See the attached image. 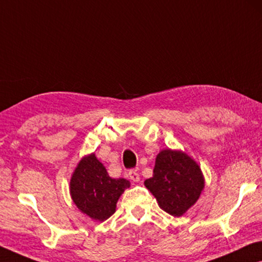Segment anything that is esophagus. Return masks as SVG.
Returning <instances> with one entry per match:
<instances>
[{
  "label": "esophagus",
  "instance_id": "34e87169",
  "mask_svg": "<svg viewBox=\"0 0 262 262\" xmlns=\"http://www.w3.org/2000/svg\"><path fill=\"white\" fill-rule=\"evenodd\" d=\"M128 177H130V179L132 180V182H139L140 178H139V173L135 171V170H130L128 171Z\"/></svg>",
  "mask_w": 262,
  "mask_h": 262
}]
</instances>
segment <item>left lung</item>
<instances>
[{
	"label": "left lung",
	"mask_w": 262,
	"mask_h": 262,
	"mask_svg": "<svg viewBox=\"0 0 262 262\" xmlns=\"http://www.w3.org/2000/svg\"><path fill=\"white\" fill-rule=\"evenodd\" d=\"M145 186L158 200L162 210L180 216L198 200L204 178L194 160L180 151L163 150L157 156L154 176Z\"/></svg>",
	"instance_id": "obj_1"
}]
</instances>
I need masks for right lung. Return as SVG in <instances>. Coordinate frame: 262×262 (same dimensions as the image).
I'll list each match as a JSON object with an SVG mask.
<instances>
[{
    "mask_svg": "<svg viewBox=\"0 0 262 262\" xmlns=\"http://www.w3.org/2000/svg\"><path fill=\"white\" fill-rule=\"evenodd\" d=\"M130 182L108 177L105 167L92 154L80 160L70 182V193L80 211L104 221L116 212V204Z\"/></svg>",
    "mask_w": 262,
    "mask_h": 262,
    "instance_id": "obj_1",
    "label": "right lung"
}]
</instances>
